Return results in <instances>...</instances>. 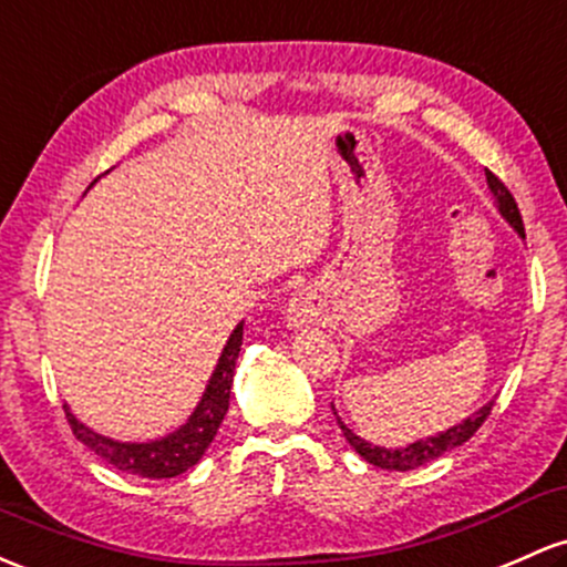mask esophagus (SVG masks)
<instances>
[{
  "label": "esophagus",
  "instance_id": "34e87169",
  "mask_svg": "<svg viewBox=\"0 0 567 567\" xmlns=\"http://www.w3.org/2000/svg\"><path fill=\"white\" fill-rule=\"evenodd\" d=\"M288 320L293 328H301L307 326V322H312L315 320L312 301H307V298H293L288 307Z\"/></svg>",
  "mask_w": 567,
  "mask_h": 567
}]
</instances>
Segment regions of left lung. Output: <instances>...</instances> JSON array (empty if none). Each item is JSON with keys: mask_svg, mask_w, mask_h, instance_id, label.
I'll return each instance as SVG.
<instances>
[{"mask_svg": "<svg viewBox=\"0 0 567 567\" xmlns=\"http://www.w3.org/2000/svg\"><path fill=\"white\" fill-rule=\"evenodd\" d=\"M487 172V183H489V190L495 193L497 198V209H501V215L506 217L508 223L519 231L522 236H525V223H522V215H519V207H516L512 190L503 185V179L497 177V174H493L489 169ZM495 403L489 401L487 406H482L474 416H468V420H463L460 425L450 427L446 433H439V435H431V439H422V441H414V444L403 446V450H384V446H371L369 441L358 439L350 427L341 425V420L336 416V422H339L341 433H344V439L350 441V446L354 452H358L360 457L369 460L371 465H377V468H384V471H412V468H420V465L431 463V460L446 455V452H452L455 446L465 444V441L474 435L478 427L484 425V420H487L489 412H493ZM336 414V412H333Z\"/></svg>", "mask_w": 567, "mask_h": 567, "instance_id": "1", "label": "left lung"}]
</instances>
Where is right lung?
Masks as SVG:
<instances>
[{
	"label": "right lung",
	"mask_w": 567,
	"mask_h": 567,
	"mask_svg": "<svg viewBox=\"0 0 567 567\" xmlns=\"http://www.w3.org/2000/svg\"><path fill=\"white\" fill-rule=\"evenodd\" d=\"M241 331H245V326L239 322L231 339H228L220 360H217V369L213 379H209L202 403H198L196 412H193L190 420L177 433L166 435L161 441H151V444H121V441L104 439V435L89 431L64 406L66 422H70L74 439L83 441L91 452H96L99 457L107 460L110 465H115L123 474H134L142 478H172L177 474H185V471L193 468L202 460L207 446L213 444L217 427H220L223 416L228 412L236 358H239L241 350Z\"/></svg>",
	"instance_id": "right-lung-1"
}]
</instances>
